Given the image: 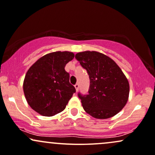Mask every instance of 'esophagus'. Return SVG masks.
<instances>
[{
	"label": "esophagus",
	"instance_id": "obj_1",
	"mask_svg": "<svg viewBox=\"0 0 155 155\" xmlns=\"http://www.w3.org/2000/svg\"><path fill=\"white\" fill-rule=\"evenodd\" d=\"M74 87H75V89L76 91H78V89H79V85H78V83H76L75 85H74Z\"/></svg>",
	"mask_w": 155,
	"mask_h": 155
}]
</instances>
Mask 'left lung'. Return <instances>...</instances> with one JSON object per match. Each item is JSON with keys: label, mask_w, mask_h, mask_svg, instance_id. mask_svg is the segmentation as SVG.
<instances>
[{"label": "left lung", "mask_w": 155, "mask_h": 155, "mask_svg": "<svg viewBox=\"0 0 155 155\" xmlns=\"http://www.w3.org/2000/svg\"><path fill=\"white\" fill-rule=\"evenodd\" d=\"M75 58L89 75L88 94L78 93L84 110L99 119L116 115L127 104L130 93L129 82L120 67L96 51L81 52Z\"/></svg>", "instance_id": "obj_1"}]
</instances>
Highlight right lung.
Segmentation results:
<instances>
[{"instance_id":"add662e5","label":"right lung","mask_w":155,"mask_h":155,"mask_svg":"<svg viewBox=\"0 0 155 155\" xmlns=\"http://www.w3.org/2000/svg\"><path fill=\"white\" fill-rule=\"evenodd\" d=\"M74 57L72 52H53L40 58L28 70L24 94L30 107L40 115L53 116L61 113L75 93L64 69Z\"/></svg>"}]
</instances>
